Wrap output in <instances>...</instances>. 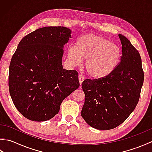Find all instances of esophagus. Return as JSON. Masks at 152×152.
<instances>
[{"mask_svg":"<svg viewBox=\"0 0 152 152\" xmlns=\"http://www.w3.org/2000/svg\"><path fill=\"white\" fill-rule=\"evenodd\" d=\"M78 79H79V82H80V84L81 85L82 83L83 82V80H84V77H83L82 75H79L78 76Z\"/></svg>","mask_w":152,"mask_h":152,"instance_id":"1","label":"esophagus"}]
</instances>
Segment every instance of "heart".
Returning a JSON list of instances; mask_svg holds the SVG:
<instances>
[{"label":"heart","instance_id":"heart-1","mask_svg":"<svg viewBox=\"0 0 152 152\" xmlns=\"http://www.w3.org/2000/svg\"><path fill=\"white\" fill-rule=\"evenodd\" d=\"M121 55L118 45L94 34L82 35L77 40L76 47L71 46L68 50V57L74 65H79L86 59V72L94 78L110 74L118 65Z\"/></svg>","mask_w":152,"mask_h":152}]
</instances>
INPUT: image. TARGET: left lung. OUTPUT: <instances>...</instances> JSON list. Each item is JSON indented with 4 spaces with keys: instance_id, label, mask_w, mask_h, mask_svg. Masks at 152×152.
<instances>
[{
    "instance_id": "8db88e82",
    "label": "left lung",
    "mask_w": 152,
    "mask_h": 152,
    "mask_svg": "<svg viewBox=\"0 0 152 152\" xmlns=\"http://www.w3.org/2000/svg\"><path fill=\"white\" fill-rule=\"evenodd\" d=\"M121 61L104 78L86 79L82 88L85 102L82 117L91 127L110 130L124 122L136 107L144 82V71L138 50L124 35Z\"/></svg>"
}]
</instances>
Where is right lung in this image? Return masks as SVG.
I'll return each instance as SVG.
<instances>
[{"label":"right lung","mask_w":152,"mask_h":152,"mask_svg":"<svg viewBox=\"0 0 152 152\" xmlns=\"http://www.w3.org/2000/svg\"><path fill=\"white\" fill-rule=\"evenodd\" d=\"M70 34L64 27H45L19 43L10 64L8 86L15 108L27 119L53 118L63 100L79 88L78 72L62 65L63 48Z\"/></svg>","instance_id":"obj_1"}]
</instances>
